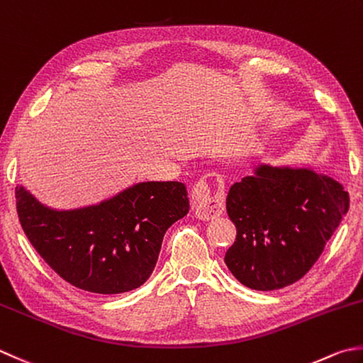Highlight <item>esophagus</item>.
I'll use <instances>...</instances> for the list:
<instances>
[{"label":"esophagus","mask_w":363,"mask_h":363,"mask_svg":"<svg viewBox=\"0 0 363 363\" xmlns=\"http://www.w3.org/2000/svg\"><path fill=\"white\" fill-rule=\"evenodd\" d=\"M191 209L203 220L216 218L225 211V195H212L208 182L198 181L191 190Z\"/></svg>","instance_id":"34e87169"}]
</instances>
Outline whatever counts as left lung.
I'll return each mask as SVG.
<instances>
[{
    "label": "left lung",
    "mask_w": 363,
    "mask_h": 363,
    "mask_svg": "<svg viewBox=\"0 0 363 363\" xmlns=\"http://www.w3.org/2000/svg\"><path fill=\"white\" fill-rule=\"evenodd\" d=\"M347 209L350 195L330 176L262 163L226 196L238 234L225 264L247 288L293 285L321 257Z\"/></svg>",
    "instance_id": "left-lung-1"
}]
</instances>
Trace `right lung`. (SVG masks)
Wrapping results in <instances>:
<instances>
[{"label": "right lung", "mask_w": 363, "mask_h": 363, "mask_svg": "<svg viewBox=\"0 0 363 363\" xmlns=\"http://www.w3.org/2000/svg\"><path fill=\"white\" fill-rule=\"evenodd\" d=\"M26 238L47 264L75 288L96 294L143 285L159 259L167 230L187 216L182 182H138L86 208L52 209L17 186Z\"/></svg>", "instance_id": "1"}]
</instances>
